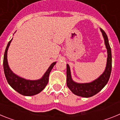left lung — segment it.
I'll return each instance as SVG.
<instances>
[{
    "mask_svg": "<svg viewBox=\"0 0 120 120\" xmlns=\"http://www.w3.org/2000/svg\"><path fill=\"white\" fill-rule=\"evenodd\" d=\"M105 39L106 47L108 51V59L106 69L98 79L87 83H77L73 81L71 77L70 70L69 65H67V85L68 88L77 96L83 97H90L97 94L107 84L111 76L112 70V55L108 38L105 32L100 29Z\"/></svg>",
    "mask_w": 120,
    "mask_h": 120,
    "instance_id": "1",
    "label": "left lung"
}]
</instances>
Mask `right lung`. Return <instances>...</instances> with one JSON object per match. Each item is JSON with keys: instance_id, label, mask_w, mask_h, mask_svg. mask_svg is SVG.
<instances>
[{"instance_id": "1", "label": "right lung", "mask_w": 120, "mask_h": 120, "mask_svg": "<svg viewBox=\"0 0 120 120\" xmlns=\"http://www.w3.org/2000/svg\"><path fill=\"white\" fill-rule=\"evenodd\" d=\"M12 40L9 41L6 46L4 56V70L5 77L9 85L18 93L22 95L26 96H34L43 90L49 82V76L51 70L53 68L56 62L51 64L47 71L45 72L43 77L41 79L37 80H26L15 75L10 70L7 61V51Z\"/></svg>"}]
</instances>
